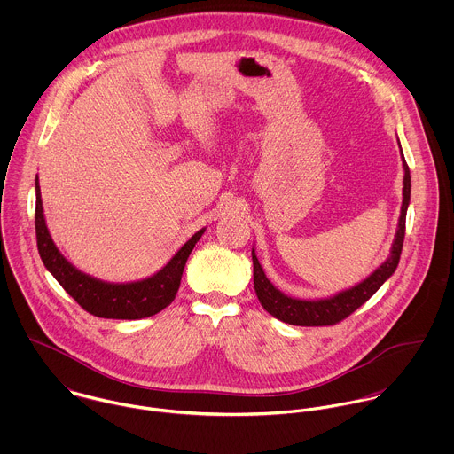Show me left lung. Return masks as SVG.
Here are the masks:
<instances>
[{
    "instance_id": "1",
    "label": "left lung",
    "mask_w": 454,
    "mask_h": 454,
    "mask_svg": "<svg viewBox=\"0 0 454 454\" xmlns=\"http://www.w3.org/2000/svg\"><path fill=\"white\" fill-rule=\"evenodd\" d=\"M400 146V141H398ZM402 152V146H400ZM402 168H403V189H402V207L398 216V225L395 232V239L389 250L388 259L385 260L371 276H367L358 285L342 290L332 297L317 299V301H304V299H294L285 295L281 290H278L265 276L259 259L255 255V247L252 248V260H254V285L259 297L262 308L272 315L274 318L285 322V324L299 325V326H325V325L339 324L340 320L348 318L353 311H356L362 304H365L395 272L402 245H403V234H405V215L411 200V173L407 168V162L402 153Z\"/></svg>"
}]
</instances>
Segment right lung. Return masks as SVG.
I'll return each instance as SVG.
<instances>
[{"instance_id": "add662e5", "label": "right lung", "mask_w": 454, "mask_h": 454, "mask_svg": "<svg viewBox=\"0 0 454 454\" xmlns=\"http://www.w3.org/2000/svg\"><path fill=\"white\" fill-rule=\"evenodd\" d=\"M36 191V243L38 252L47 270L59 281L66 292L90 315L114 320H141L157 315L168 308L180 288L182 274L187 259L194 250L206 229L197 231L194 236L175 254L155 274L130 283H110L98 279L76 269L56 247L42 206V192L38 175L35 178Z\"/></svg>"}]
</instances>
